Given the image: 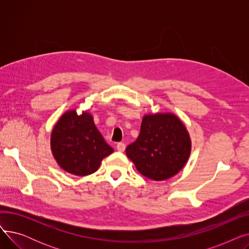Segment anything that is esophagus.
<instances>
[{"instance_id": "1", "label": "esophagus", "mask_w": 249, "mask_h": 249, "mask_svg": "<svg viewBox=\"0 0 249 249\" xmlns=\"http://www.w3.org/2000/svg\"><path fill=\"white\" fill-rule=\"evenodd\" d=\"M116 148H117V150H118V151L123 152V151L125 150V148H126V145L124 144V143H122V142H119V143H117Z\"/></svg>"}]
</instances>
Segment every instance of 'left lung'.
I'll list each match as a JSON object with an SVG mask.
<instances>
[{
    "label": "left lung",
    "instance_id": "1",
    "mask_svg": "<svg viewBox=\"0 0 249 249\" xmlns=\"http://www.w3.org/2000/svg\"><path fill=\"white\" fill-rule=\"evenodd\" d=\"M191 148L190 135L178 118L158 113L143 117L139 136L127 146L126 154L142 176L164 180L185 166Z\"/></svg>",
    "mask_w": 249,
    "mask_h": 249
}]
</instances>
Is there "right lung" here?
<instances>
[{
    "label": "right lung",
    "instance_id": "obj_1",
    "mask_svg": "<svg viewBox=\"0 0 249 249\" xmlns=\"http://www.w3.org/2000/svg\"><path fill=\"white\" fill-rule=\"evenodd\" d=\"M51 151L58 165L74 176H89L99 168L104 158L114 149L105 141L88 112H65L53 127Z\"/></svg>",
    "mask_w": 249,
    "mask_h": 249
}]
</instances>
